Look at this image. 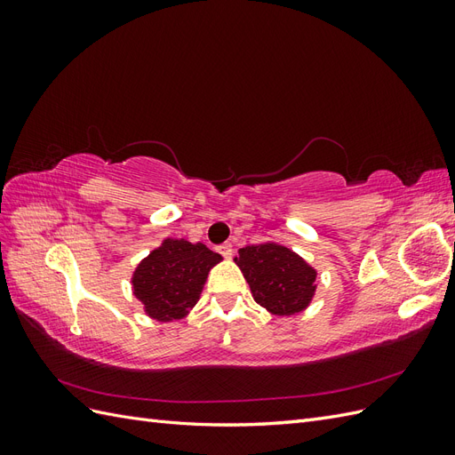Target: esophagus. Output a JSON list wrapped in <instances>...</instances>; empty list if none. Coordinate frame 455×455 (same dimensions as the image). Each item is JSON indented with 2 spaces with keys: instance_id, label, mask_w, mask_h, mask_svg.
Listing matches in <instances>:
<instances>
[{
  "instance_id": "esophagus-1",
  "label": "esophagus",
  "mask_w": 455,
  "mask_h": 455,
  "mask_svg": "<svg viewBox=\"0 0 455 455\" xmlns=\"http://www.w3.org/2000/svg\"><path fill=\"white\" fill-rule=\"evenodd\" d=\"M218 251H220V254H222L226 259H231L233 249H231L229 243H226V244H222V246H218Z\"/></svg>"
}]
</instances>
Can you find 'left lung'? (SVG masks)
I'll use <instances>...</instances> for the list:
<instances>
[{"instance_id":"1","label":"left lung","mask_w":455,"mask_h":455,"mask_svg":"<svg viewBox=\"0 0 455 455\" xmlns=\"http://www.w3.org/2000/svg\"><path fill=\"white\" fill-rule=\"evenodd\" d=\"M235 264L251 284L252 298L271 315L291 316L309 307L316 291V269L288 246L251 244Z\"/></svg>"}]
</instances>
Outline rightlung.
<instances>
[{
    "instance_id": "1",
    "label": "right lung",
    "mask_w": 455,
    "mask_h": 455,
    "mask_svg": "<svg viewBox=\"0 0 455 455\" xmlns=\"http://www.w3.org/2000/svg\"><path fill=\"white\" fill-rule=\"evenodd\" d=\"M222 256L203 243L164 239L132 273V294L140 299L149 319L180 321L194 309L209 277Z\"/></svg>"
}]
</instances>
